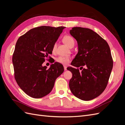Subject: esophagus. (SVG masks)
Listing matches in <instances>:
<instances>
[{"label": "esophagus", "instance_id": "1", "mask_svg": "<svg viewBox=\"0 0 125 125\" xmlns=\"http://www.w3.org/2000/svg\"><path fill=\"white\" fill-rule=\"evenodd\" d=\"M64 70H65V71L67 70V67H66V66H64Z\"/></svg>", "mask_w": 125, "mask_h": 125}]
</instances>
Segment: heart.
<instances>
[{"mask_svg":"<svg viewBox=\"0 0 125 125\" xmlns=\"http://www.w3.org/2000/svg\"><path fill=\"white\" fill-rule=\"evenodd\" d=\"M62 40L63 42L66 44H67L68 46L70 47H73L75 44V41L73 38L72 36L66 35L63 36ZM56 50V43H54L52 45V52H55ZM71 60V57L69 56H58L57 58H56V61L59 63L62 64L64 65H66L68 64Z\"/></svg>","mask_w":125,"mask_h":125,"instance_id":"obj_1","label":"heart"}]
</instances>
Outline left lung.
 I'll list each match as a JSON object with an SVG mask.
<instances>
[{"mask_svg": "<svg viewBox=\"0 0 125 125\" xmlns=\"http://www.w3.org/2000/svg\"><path fill=\"white\" fill-rule=\"evenodd\" d=\"M70 33L77 41L78 52L71 62L77 68H67L73 74L69 88L78 99L91 100L107 85L113 66L110 48L106 41L90 29L73 27Z\"/></svg>", "mask_w": 125, "mask_h": 125, "instance_id": "1", "label": "left lung"}]
</instances>
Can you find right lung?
Segmentation results:
<instances>
[{"label":"right lung","mask_w":125,"mask_h":125,"mask_svg":"<svg viewBox=\"0 0 125 125\" xmlns=\"http://www.w3.org/2000/svg\"><path fill=\"white\" fill-rule=\"evenodd\" d=\"M63 26H41L32 29L18 39L12 56L14 78L23 91L35 99L43 97L53 88L56 79L64 71L61 63L55 62L50 68L42 64Z\"/></svg>","instance_id":"right-lung-1"}]
</instances>
